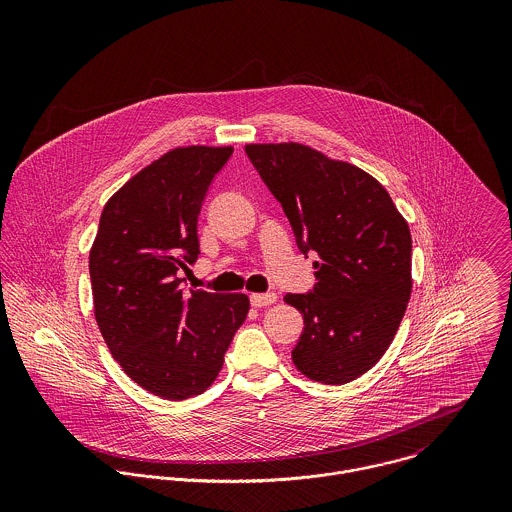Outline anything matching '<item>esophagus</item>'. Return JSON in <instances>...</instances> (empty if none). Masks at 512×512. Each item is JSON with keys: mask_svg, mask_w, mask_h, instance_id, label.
Instances as JSON below:
<instances>
[{"mask_svg": "<svg viewBox=\"0 0 512 512\" xmlns=\"http://www.w3.org/2000/svg\"><path fill=\"white\" fill-rule=\"evenodd\" d=\"M276 299H278L276 293H252V295H250V303H252L254 307L272 305V303H276Z\"/></svg>", "mask_w": 512, "mask_h": 512, "instance_id": "34e87169", "label": "esophagus"}]
</instances>
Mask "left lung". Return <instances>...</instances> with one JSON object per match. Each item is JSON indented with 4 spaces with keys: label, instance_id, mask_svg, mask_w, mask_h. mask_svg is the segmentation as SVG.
<instances>
[{
    "label": "left lung",
    "instance_id": "obj_1",
    "mask_svg": "<svg viewBox=\"0 0 512 512\" xmlns=\"http://www.w3.org/2000/svg\"><path fill=\"white\" fill-rule=\"evenodd\" d=\"M282 203L303 254L315 252L313 292L284 301L303 315L293 365L321 384H347L390 347L412 293V236L388 191L361 167L313 147L248 144Z\"/></svg>",
    "mask_w": 512,
    "mask_h": 512
}]
</instances>
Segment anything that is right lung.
Wrapping results in <instances>:
<instances>
[{
    "instance_id": "right-lung-1",
    "label": "right lung",
    "mask_w": 512,
    "mask_h": 512,
    "mask_svg": "<svg viewBox=\"0 0 512 512\" xmlns=\"http://www.w3.org/2000/svg\"><path fill=\"white\" fill-rule=\"evenodd\" d=\"M232 147H173L106 203L88 268L94 317L118 365L147 392L185 400L219 376L244 323V293L181 290L199 256L197 219Z\"/></svg>"
}]
</instances>
